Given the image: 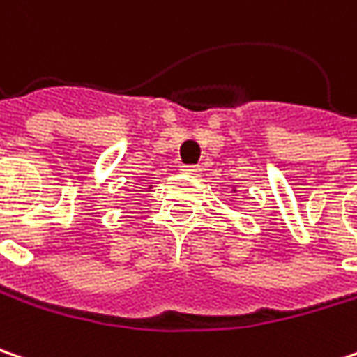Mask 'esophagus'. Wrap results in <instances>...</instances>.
Wrapping results in <instances>:
<instances>
[{
  "label": "esophagus",
  "instance_id": "1",
  "mask_svg": "<svg viewBox=\"0 0 357 357\" xmlns=\"http://www.w3.org/2000/svg\"><path fill=\"white\" fill-rule=\"evenodd\" d=\"M181 170H183L185 174H192V176H197V174L201 172V167H195V165H183Z\"/></svg>",
  "mask_w": 357,
  "mask_h": 357
}]
</instances>
